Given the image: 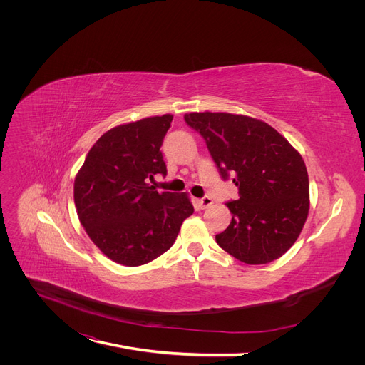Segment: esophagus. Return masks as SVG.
<instances>
[{
  "label": "esophagus",
  "mask_w": 365,
  "mask_h": 365,
  "mask_svg": "<svg viewBox=\"0 0 365 365\" xmlns=\"http://www.w3.org/2000/svg\"><path fill=\"white\" fill-rule=\"evenodd\" d=\"M212 204H213V200H212V197H208V195H205V197H202L201 200H198V205H200L201 210L208 208Z\"/></svg>",
  "instance_id": "34e87169"
}]
</instances>
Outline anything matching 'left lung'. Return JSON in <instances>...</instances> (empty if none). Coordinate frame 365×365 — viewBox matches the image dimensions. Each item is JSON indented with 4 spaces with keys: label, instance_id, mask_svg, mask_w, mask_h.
Masks as SVG:
<instances>
[{
    "label": "left lung",
    "instance_id": "left-lung-1",
    "mask_svg": "<svg viewBox=\"0 0 365 365\" xmlns=\"http://www.w3.org/2000/svg\"><path fill=\"white\" fill-rule=\"evenodd\" d=\"M186 124L204 138L223 180L238 186L227 201L231 225L216 235L226 253L264 264L294 244L309 212V179L300 153L263 121L232 113L194 112Z\"/></svg>",
    "mask_w": 365,
    "mask_h": 365
}]
</instances>
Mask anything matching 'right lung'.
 Here are the masks:
<instances>
[{
    "label": "right lung",
    "instance_id": "add662e5",
    "mask_svg": "<svg viewBox=\"0 0 365 365\" xmlns=\"http://www.w3.org/2000/svg\"><path fill=\"white\" fill-rule=\"evenodd\" d=\"M173 115L118 125L94 143L75 178L73 202L90 240L124 266L152 262L176 241L194 213L186 194L146 183L167 175L161 145Z\"/></svg>",
    "mask_w": 365,
    "mask_h": 365
}]
</instances>
